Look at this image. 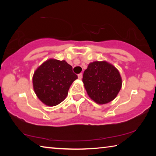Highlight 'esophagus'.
<instances>
[{
  "label": "esophagus",
  "instance_id": "obj_1",
  "mask_svg": "<svg viewBox=\"0 0 156 156\" xmlns=\"http://www.w3.org/2000/svg\"><path fill=\"white\" fill-rule=\"evenodd\" d=\"M78 79H80L82 78V77H83V74H82V73H79V74L78 75Z\"/></svg>",
  "mask_w": 156,
  "mask_h": 156
}]
</instances>
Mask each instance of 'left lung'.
<instances>
[{"label": "left lung", "instance_id": "obj_1", "mask_svg": "<svg viewBox=\"0 0 156 156\" xmlns=\"http://www.w3.org/2000/svg\"><path fill=\"white\" fill-rule=\"evenodd\" d=\"M83 82L89 96L100 105L114 99L122 86L119 72L105 61L90 63L84 72Z\"/></svg>", "mask_w": 156, "mask_h": 156}]
</instances>
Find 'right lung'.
Wrapping results in <instances>:
<instances>
[{
    "label": "right lung",
    "mask_w": 156,
    "mask_h": 156,
    "mask_svg": "<svg viewBox=\"0 0 156 156\" xmlns=\"http://www.w3.org/2000/svg\"><path fill=\"white\" fill-rule=\"evenodd\" d=\"M78 76L65 60L50 59L36 70L33 86L36 96L44 104L56 106L65 99Z\"/></svg>",
    "instance_id": "add662e5"
}]
</instances>
